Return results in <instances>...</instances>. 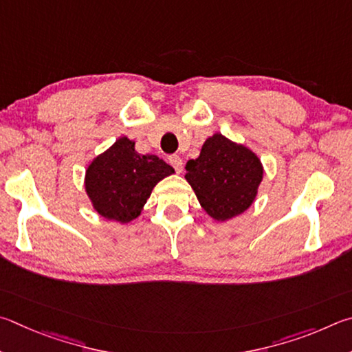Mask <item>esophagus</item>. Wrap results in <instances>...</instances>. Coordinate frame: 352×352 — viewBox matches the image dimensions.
Returning a JSON list of instances; mask_svg holds the SVG:
<instances>
[{
    "instance_id": "34e87169",
    "label": "esophagus",
    "mask_w": 352,
    "mask_h": 352,
    "mask_svg": "<svg viewBox=\"0 0 352 352\" xmlns=\"http://www.w3.org/2000/svg\"><path fill=\"white\" fill-rule=\"evenodd\" d=\"M170 164L173 165V168L176 170V173H181L184 170V164H182V159L179 156H176V154H173V156L168 157Z\"/></svg>"
}]
</instances>
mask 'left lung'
Instances as JSON below:
<instances>
[{
    "label": "left lung",
    "mask_w": 352,
    "mask_h": 352,
    "mask_svg": "<svg viewBox=\"0 0 352 352\" xmlns=\"http://www.w3.org/2000/svg\"><path fill=\"white\" fill-rule=\"evenodd\" d=\"M186 181L201 207L214 221L224 223L254 204L264 168L260 157L243 144L221 133L210 135L199 156L187 162Z\"/></svg>",
    "instance_id": "left-lung-1"
}]
</instances>
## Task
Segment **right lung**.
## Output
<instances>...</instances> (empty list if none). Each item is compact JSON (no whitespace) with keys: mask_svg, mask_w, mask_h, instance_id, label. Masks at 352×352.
I'll use <instances>...</instances> for the list:
<instances>
[{"mask_svg":"<svg viewBox=\"0 0 352 352\" xmlns=\"http://www.w3.org/2000/svg\"><path fill=\"white\" fill-rule=\"evenodd\" d=\"M126 135L98 154L85 173V192L108 221L128 224L144 210L153 188L175 168L156 154H139Z\"/></svg>","mask_w":352,"mask_h":352,"instance_id":"obj_1","label":"right lung"}]
</instances>
